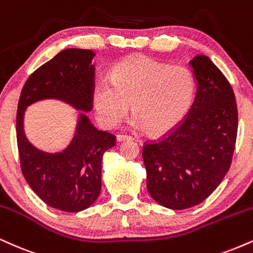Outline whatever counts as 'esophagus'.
Returning a JSON list of instances; mask_svg holds the SVG:
<instances>
[{"label":"esophagus","instance_id":"obj_1","mask_svg":"<svg viewBox=\"0 0 253 253\" xmlns=\"http://www.w3.org/2000/svg\"><path fill=\"white\" fill-rule=\"evenodd\" d=\"M133 138L129 135H124V134H119L117 135V141L121 142V141H126V140H132Z\"/></svg>","mask_w":253,"mask_h":253}]
</instances>
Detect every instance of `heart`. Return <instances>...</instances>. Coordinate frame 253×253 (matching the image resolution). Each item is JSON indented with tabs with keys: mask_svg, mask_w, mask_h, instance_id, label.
<instances>
[{
	"mask_svg": "<svg viewBox=\"0 0 253 253\" xmlns=\"http://www.w3.org/2000/svg\"><path fill=\"white\" fill-rule=\"evenodd\" d=\"M196 94L192 72L145 57L121 61L111 80L97 81L92 92L97 120L107 128L117 127L128 114L132 126L153 135L171 132L186 118Z\"/></svg>",
	"mask_w": 253,
	"mask_h": 253,
	"instance_id": "b5f03b06",
	"label": "heart"
}]
</instances>
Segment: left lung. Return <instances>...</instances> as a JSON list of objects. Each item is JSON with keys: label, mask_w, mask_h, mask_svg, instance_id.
<instances>
[{"label": "left lung", "mask_w": 253, "mask_h": 253, "mask_svg": "<svg viewBox=\"0 0 253 253\" xmlns=\"http://www.w3.org/2000/svg\"><path fill=\"white\" fill-rule=\"evenodd\" d=\"M197 92L187 117L164 139L144 146L147 190L161 206H196L219 186L232 161L238 130L230 82L206 55L190 61Z\"/></svg>", "instance_id": "obj_1"}]
</instances>
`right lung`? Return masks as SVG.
Segmentation results:
<instances>
[{
	"label": "right lung",
	"mask_w": 253,
	"mask_h": 253,
	"mask_svg": "<svg viewBox=\"0 0 253 253\" xmlns=\"http://www.w3.org/2000/svg\"><path fill=\"white\" fill-rule=\"evenodd\" d=\"M94 56L89 49L61 50L28 78L17 107L16 136L24 178L42 202L63 212H80L93 205L101 191L103 153L115 145V136L94 127L84 113L93 107ZM43 99H57L79 111L71 142L55 154L39 150L24 132L26 108Z\"/></svg>",
	"instance_id": "obj_1"
}]
</instances>
